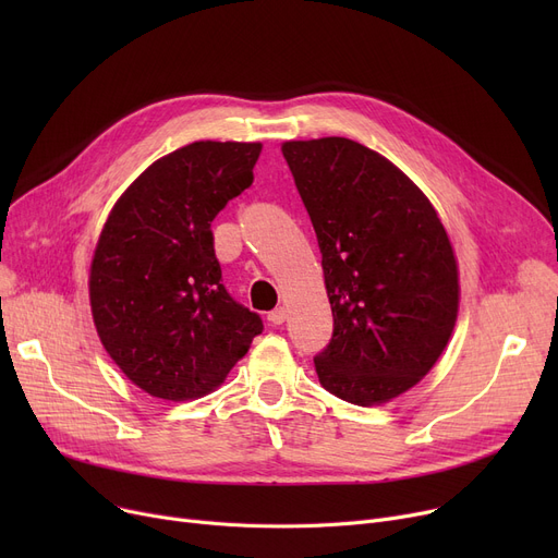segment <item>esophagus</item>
<instances>
[{
    "instance_id": "34e87169",
    "label": "esophagus",
    "mask_w": 558,
    "mask_h": 558,
    "mask_svg": "<svg viewBox=\"0 0 558 558\" xmlns=\"http://www.w3.org/2000/svg\"><path fill=\"white\" fill-rule=\"evenodd\" d=\"M284 318H287V310H284V307H276L274 312H269V320H271L274 326L284 324Z\"/></svg>"
}]
</instances>
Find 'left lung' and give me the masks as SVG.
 <instances>
[{
  "label": "left lung",
  "instance_id": "left-lung-1",
  "mask_svg": "<svg viewBox=\"0 0 558 558\" xmlns=\"http://www.w3.org/2000/svg\"><path fill=\"white\" fill-rule=\"evenodd\" d=\"M324 259L335 332L314 357L332 396L373 407L416 387L446 350L459 314V267L421 187L348 137L289 140Z\"/></svg>",
  "mask_w": 558,
  "mask_h": 558
}]
</instances>
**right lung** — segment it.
<instances>
[{"mask_svg": "<svg viewBox=\"0 0 558 558\" xmlns=\"http://www.w3.org/2000/svg\"><path fill=\"white\" fill-rule=\"evenodd\" d=\"M259 142L201 140L117 198L95 246L90 310L110 360L154 398L213 393L262 332L221 284L213 219L253 183Z\"/></svg>", "mask_w": 558, "mask_h": 558, "instance_id": "right-lung-1", "label": "right lung"}]
</instances>
